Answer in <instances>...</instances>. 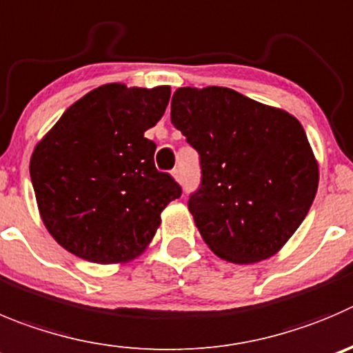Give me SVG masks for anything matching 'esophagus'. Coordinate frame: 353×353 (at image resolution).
Masks as SVG:
<instances>
[{
  "instance_id": "esophagus-1",
  "label": "esophagus",
  "mask_w": 353,
  "mask_h": 353,
  "mask_svg": "<svg viewBox=\"0 0 353 353\" xmlns=\"http://www.w3.org/2000/svg\"><path fill=\"white\" fill-rule=\"evenodd\" d=\"M171 174H173L176 182H180V179H182V176H180V170H179V168H174V170L171 171Z\"/></svg>"
}]
</instances>
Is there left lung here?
Here are the masks:
<instances>
[{"label":"left lung","instance_id":"1","mask_svg":"<svg viewBox=\"0 0 353 353\" xmlns=\"http://www.w3.org/2000/svg\"><path fill=\"white\" fill-rule=\"evenodd\" d=\"M171 123L197 150L201 183L189 197L204 243L234 263L275 254L307 216L319 166L303 126L286 110L230 88H179Z\"/></svg>","mask_w":353,"mask_h":353}]
</instances>
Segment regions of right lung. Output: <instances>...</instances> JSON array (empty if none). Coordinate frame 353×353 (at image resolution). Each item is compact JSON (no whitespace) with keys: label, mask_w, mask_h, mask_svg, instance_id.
Here are the masks:
<instances>
[{"label":"right lung","mask_w":353,"mask_h":353,"mask_svg":"<svg viewBox=\"0 0 353 353\" xmlns=\"http://www.w3.org/2000/svg\"><path fill=\"white\" fill-rule=\"evenodd\" d=\"M170 95V86L103 85L36 145L29 171L39 214L69 253L93 263L133 260L152 241L161 211L182 196L173 176L156 170V143L143 137Z\"/></svg>","instance_id":"1"}]
</instances>
